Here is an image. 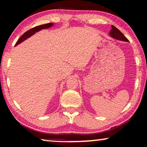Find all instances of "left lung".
Listing matches in <instances>:
<instances>
[{
  "instance_id": "1",
  "label": "left lung",
  "mask_w": 147,
  "mask_h": 147,
  "mask_svg": "<svg viewBox=\"0 0 147 147\" xmlns=\"http://www.w3.org/2000/svg\"><path fill=\"white\" fill-rule=\"evenodd\" d=\"M110 35L113 38L117 39L119 40L126 41V42H129V40L124 36V34L120 30L116 28L115 26L112 25V29L110 31Z\"/></svg>"
}]
</instances>
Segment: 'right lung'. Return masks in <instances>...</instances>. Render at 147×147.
Wrapping results in <instances>:
<instances>
[{
	"label": "right lung",
	"mask_w": 147,
	"mask_h": 147,
	"mask_svg": "<svg viewBox=\"0 0 147 147\" xmlns=\"http://www.w3.org/2000/svg\"><path fill=\"white\" fill-rule=\"evenodd\" d=\"M51 26H53V23H48V24H42V25H39V26H35V27L31 28V29L27 30V31H26V32H24V34L20 37L19 39H18V40H17V42H16L15 46H16V45L19 44V43L22 42V41H24V40H26V38H28V37L32 36V35L34 34L36 32H38V31H39V30H40L42 29H45V28H48L49 27H51Z\"/></svg>",
	"instance_id": "right-lung-1"
}]
</instances>
